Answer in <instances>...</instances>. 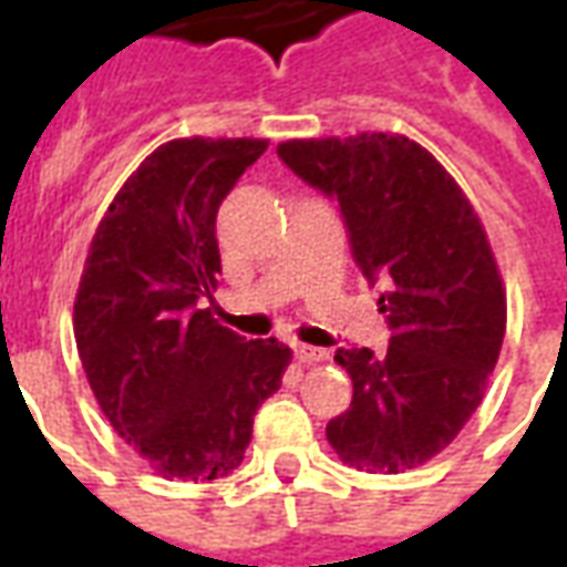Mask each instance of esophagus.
<instances>
[{"mask_svg": "<svg viewBox=\"0 0 567 567\" xmlns=\"http://www.w3.org/2000/svg\"><path fill=\"white\" fill-rule=\"evenodd\" d=\"M295 355H297V361H300V364H316V361H328V349H316V346L297 343Z\"/></svg>", "mask_w": 567, "mask_h": 567, "instance_id": "esophagus-1", "label": "esophagus"}]
</instances>
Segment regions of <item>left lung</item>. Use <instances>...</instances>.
I'll return each instance as SVG.
<instances>
[{
	"label": "left lung",
	"mask_w": 567,
	"mask_h": 567,
	"mask_svg": "<svg viewBox=\"0 0 567 567\" xmlns=\"http://www.w3.org/2000/svg\"><path fill=\"white\" fill-rule=\"evenodd\" d=\"M303 182L340 203L358 267L385 291V355L337 349L352 406L328 443L358 471L404 474L458 437L486 394L507 291L486 227L437 157L401 133L279 142Z\"/></svg>",
	"instance_id": "obj_1"
}]
</instances>
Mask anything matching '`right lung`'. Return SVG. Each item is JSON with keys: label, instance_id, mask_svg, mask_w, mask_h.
Returning <instances> with one entry per match:
<instances>
[{"label": "right lung", "instance_id": "obj_1", "mask_svg": "<svg viewBox=\"0 0 567 567\" xmlns=\"http://www.w3.org/2000/svg\"><path fill=\"white\" fill-rule=\"evenodd\" d=\"M267 140H173L121 185L87 248L72 324L93 398L166 480H218L251 443L291 349L203 307L218 288L215 215Z\"/></svg>", "mask_w": 567, "mask_h": 567}]
</instances>
